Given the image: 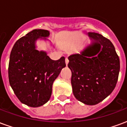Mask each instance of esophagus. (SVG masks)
Wrapping results in <instances>:
<instances>
[{"mask_svg":"<svg viewBox=\"0 0 127 127\" xmlns=\"http://www.w3.org/2000/svg\"><path fill=\"white\" fill-rule=\"evenodd\" d=\"M65 63H66V64L67 65L68 64V63H69V59L67 58H65Z\"/></svg>","mask_w":127,"mask_h":127,"instance_id":"34e87169","label":"esophagus"}]
</instances>
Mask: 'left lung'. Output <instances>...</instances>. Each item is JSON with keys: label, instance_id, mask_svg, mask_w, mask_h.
<instances>
[{"label": "left lung", "instance_id": "left-lung-1", "mask_svg": "<svg viewBox=\"0 0 127 127\" xmlns=\"http://www.w3.org/2000/svg\"><path fill=\"white\" fill-rule=\"evenodd\" d=\"M92 43L80 54L69 56L71 85L75 97L94 105L104 100L116 87L120 71V59L109 39L88 32Z\"/></svg>", "mask_w": 127, "mask_h": 127}]
</instances>
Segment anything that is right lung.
Here are the masks:
<instances>
[{
	"label": "right lung",
	"instance_id": "right-lung-1",
	"mask_svg": "<svg viewBox=\"0 0 127 127\" xmlns=\"http://www.w3.org/2000/svg\"><path fill=\"white\" fill-rule=\"evenodd\" d=\"M49 34V31L34 29L15 42L10 54V86L22 103L32 107L50 100L53 82L66 66L64 56L53 61L45 52L35 50L36 39Z\"/></svg>",
	"mask_w": 127,
	"mask_h": 127
}]
</instances>
